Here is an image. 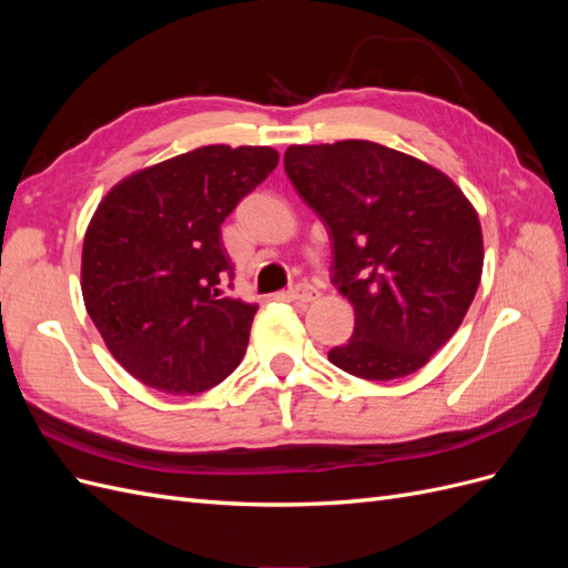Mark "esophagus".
Wrapping results in <instances>:
<instances>
[{
  "mask_svg": "<svg viewBox=\"0 0 568 568\" xmlns=\"http://www.w3.org/2000/svg\"><path fill=\"white\" fill-rule=\"evenodd\" d=\"M288 298L296 301V303H315L320 298V291L311 284H296L294 288L288 291Z\"/></svg>",
  "mask_w": 568,
  "mask_h": 568,
  "instance_id": "esophagus-1",
  "label": "esophagus"
}]
</instances>
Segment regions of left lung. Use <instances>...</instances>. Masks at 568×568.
I'll use <instances>...</instances> for the list:
<instances>
[{
	"instance_id": "left-lung-1",
	"label": "left lung",
	"mask_w": 568,
	"mask_h": 568,
	"mask_svg": "<svg viewBox=\"0 0 568 568\" xmlns=\"http://www.w3.org/2000/svg\"><path fill=\"white\" fill-rule=\"evenodd\" d=\"M284 168L329 227L355 332L329 363L359 379L422 369L459 329L484 272L476 209L438 168L367 140L294 144Z\"/></svg>"
}]
</instances>
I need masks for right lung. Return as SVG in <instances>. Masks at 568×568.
<instances>
[{"mask_svg": "<svg viewBox=\"0 0 568 568\" xmlns=\"http://www.w3.org/2000/svg\"><path fill=\"white\" fill-rule=\"evenodd\" d=\"M277 163L270 146H199L136 170L97 205L82 298L136 382L194 395L242 363L257 305L227 294L234 267L220 225Z\"/></svg>", "mask_w": 568, "mask_h": 568, "instance_id": "obj_1", "label": "right lung"}]
</instances>
